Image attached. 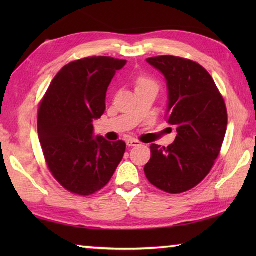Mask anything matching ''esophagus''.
I'll return each instance as SVG.
<instances>
[{
	"instance_id": "1",
	"label": "esophagus",
	"mask_w": 256,
	"mask_h": 256,
	"mask_svg": "<svg viewBox=\"0 0 256 256\" xmlns=\"http://www.w3.org/2000/svg\"><path fill=\"white\" fill-rule=\"evenodd\" d=\"M126 144H128V146H141L142 144H141L140 141L134 140V138H130V140L126 141Z\"/></svg>"
}]
</instances>
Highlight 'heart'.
<instances>
[{
  "instance_id": "1",
  "label": "heart",
  "mask_w": 256,
  "mask_h": 256,
  "mask_svg": "<svg viewBox=\"0 0 256 256\" xmlns=\"http://www.w3.org/2000/svg\"><path fill=\"white\" fill-rule=\"evenodd\" d=\"M146 86H154V88H157V84H156V82L154 80H151L150 78L146 76H140L136 79V89L146 88Z\"/></svg>"
}]
</instances>
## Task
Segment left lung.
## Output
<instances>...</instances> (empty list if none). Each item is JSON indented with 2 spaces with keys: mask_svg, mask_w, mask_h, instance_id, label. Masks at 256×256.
I'll return each mask as SVG.
<instances>
[{
  "mask_svg": "<svg viewBox=\"0 0 256 256\" xmlns=\"http://www.w3.org/2000/svg\"><path fill=\"white\" fill-rule=\"evenodd\" d=\"M162 73L168 90L167 123L176 128L167 148L151 144L146 178L167 193L193 188L209 174L227 130V110L214 79L193 60L164 55L146 58Z\"/></svg>",
  "mask_w": 256,
  "mask_h": 256,
  "instance_id": "1",
  "label": "left lung"
}]
</instances>
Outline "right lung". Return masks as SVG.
Masks as SVG:
<instances>
[{
    "mask_svg": "<svg viewBox=\"0 0 256 256\" xmlns=\"http://www.w3.org/2000/svg\"><path fill=\"white\" fill-rule=\"evenodd\" d=\"M126 60L94 56L63 66L38 110V136L55 180L79 196L102 190L126 149L124 141L94 136V120L106 110L107 88Z\"/></svg>",
    "mask_w": 256,
    "mask_h": 256,
    "instance_id": "obj_1",
    "label": "right lung"
}]
</instances>
